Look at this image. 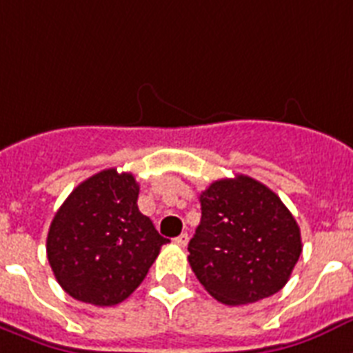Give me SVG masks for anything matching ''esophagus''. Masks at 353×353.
<instances>
[{
	"label": "esophagus",
	"instance_id": "obj_1",
	"mask_svg": "<svg viewBox=\"0 0 353 353\" xmlns=\"http://www.w3.org/2000/svg\"><path fill=\"white\" fill-rule=\"evenodd\" d=\"M188 241H190V236H188V234H180L179 237H174V243H176L179 247H185Z\"/></svg>",
	"mask_w": 353,
	"mask_h": 353
}]
</instances>
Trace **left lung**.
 Listing matches in <instances>:
<instances>
[{
  "instance_id": "obj_1",
  "label": "left lung",
  "mask_w": 353,
  "mask_h": 353,
  "mask_svg": "<svg viewBox=\"0 0 353 353\" xmlns=\"http://www.w3.org/2000/svg\"><path fill=\"white\" fill-rule=\"evenodd\" d=\"M201 210L188 259L215 300L252 304L288 283L302 239L274 191L247 174L215 180L201 193Z\"/></svg>"
}]
</instances>
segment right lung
<instances>
[{
    "label": "right lung",
    "instance_id": "obj_1",
    "mask_svg": "<svg viewBox=\"0 0 353 353\" xmlns=\"http://www.w3.org/2000/svg\"><path fill=\"white\" fill-rule=\"evenodd\" d=\"M138 193L134 174L105 169L81 182L54 214L48 259L75 300L99 307L123 302L168 243L138 210Z\"/></svg>",
    "mask_w": 353,
    "mask_h": 353
}]
</instances>
